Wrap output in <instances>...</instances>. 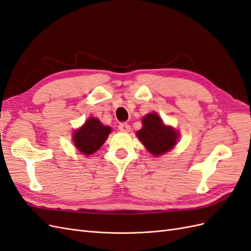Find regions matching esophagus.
<instances>
[{"mask_svg": "<svg viewBox=\"0 0 251 251\" xmlns=\"http://www.w3.org/2000/svg\"><path fill=\"white\" fill-rule=\"evenodd\" d=\"M118 128H119V130H120L121 132H130L131 126H130V125H127V124L124 123V124H119Z\"/></svg>", "mask_w": 251, "mask_h": 251, "instance_id": "obj_1", "label": "esophagus"}]
</instances>
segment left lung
Returning a JSON list of instances; mask_svg holds the SVG:
<instances>
[{"mask_svg":"<svg viewBox=\"0 0 251 251\" xmlns=\"http://www.w3.org/2000/svg\"><path fill=\"white\" fill-rule=\"evenodd\" d=\"M142 124L143 126L137 132V136L151 155H162L177 143L178 133L173 127L164 126L157 113L144 116Z\"/></svg>","mask_w":251,"mask_h":251,"instance_id":"obj_1","label":"left lung"}]
</instances>
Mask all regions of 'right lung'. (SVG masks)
<instances>
[{
	"instance_id": "obj_1",
	"label": "right lung",
	"mask_w": 251,
	"mask_h": 251,
	"mask_svg": "<svg viewBox=\"0 0 251 251\" xmlns=\"http://www.w3.org/2000/svg\"><path fill=\"white\" fill-rule=\"evenodd\" d=\"M110 133V126H104L97 118L91 117L79 130L74 132L73 141L80 153L89 156L102 146Z\"/></svg>"
}]
</instances>
